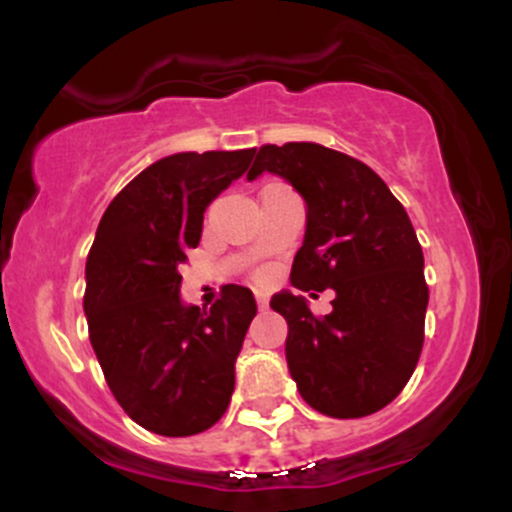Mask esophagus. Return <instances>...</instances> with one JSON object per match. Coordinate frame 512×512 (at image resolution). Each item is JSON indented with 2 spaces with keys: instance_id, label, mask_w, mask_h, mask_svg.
Instances as JSON below:
<instances>
[{
  "instance_id": "34e87169",
  "label": "esophagus",
  "mask_w": 512,
  "mask_h": 512,
  "mask_svg": "<svg viewBox=\"0 0 512 512\" xmlns=\"http://www.w3.org/2000/svg\"><path fill=\"white\" fill-rule=\"evenodd\" d=\"M255 301H257V305H260V310H264L269 305V298L264 291H255Z\"/></svg>"
}]
</instances>
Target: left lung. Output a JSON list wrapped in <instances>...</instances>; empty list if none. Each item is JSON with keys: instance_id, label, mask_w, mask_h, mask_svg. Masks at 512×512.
I'll use <instances>...</instances> for the list:
<instances>
[{"instance_id": "obj_1", "label": "left lung", "mask_w": 512, "mask_h": 512, "mask_svg": "<svg viewBox=\"0 0 512 512\" xmlns=\"http://www.w3.org/2000/svg\"><path fill=\"white\" fill-rule=\"evenodd\" d=\"M262 173L291 182L308 209L291 284L337 293L325 317L291 291L272 296L289 322L291 378L320 414H373L404 390L424 346L428 286L414 226L378 173L322 144H264L248 180Z\"/></svg>"}]
</instances>
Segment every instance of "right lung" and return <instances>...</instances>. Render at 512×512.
<instances>
[{
  "instance_id": "1",
  "label": "right lung",
  "mask_w": 512,
  "mask_h": 512,
  "mask_svg": "<svg viewBox=\"0 0 512 512\" xmlns=\"http://www.w3.org/2000/svg\"><path fill=\"white\" fill-rule=\"evenodd\" d=\"M255 149L182 151L144 168L105 209L86 260L88 337L132 421L195 436L221 419L257 303L228 284L209 310L185 305L178 267L202 238L204 211Z\"/></svg>"
}]
</instances>
